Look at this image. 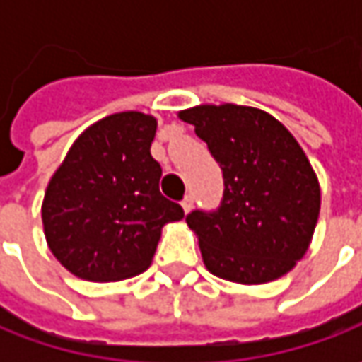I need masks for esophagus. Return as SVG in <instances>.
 <instances>
[{
  "label": "esophagus",
  "mask_w": 362,
  "mask_h": 362,
  "mask_svg": "<svg viewBox=\"0 0 362 362\" xmlns=\"http://www.w3.org/2000/svg\"><path fill=\"white\" fill-rule=\"evenodd\" d=\"M181 207H183L185 214H189L193 209V195H185V199L181 202Z\"/></svg>",
  "instance_id": "esophagus-1"
}]
</instances>
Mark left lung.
<instances>
[{
  "instance_id": "1",
  "label": "left lung",
  "mask_w": 362,
  "mask_h": 362,
  "mask_svg": "<svg viewBox=\"0 0 362 362\" xmlns=\"http://www.w3.org/2000/svg\"><path fill=\"white\" fill-rule=\"evenodd\" d=\"M223 173L216 211L185 219L203 264L217 278L266 284L306 254L320 211V185L298 141L272 115L238 105L181 110Z\"/></svg>"
}]
</instances>
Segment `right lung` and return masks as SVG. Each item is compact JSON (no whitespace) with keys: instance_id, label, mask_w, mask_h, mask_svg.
<instances>
[{"instance_id":"obj_1","label":"right lung","mask_w":362,"mask_h":362,"mask_svg":"<svg viewBox=\"0 0 362 362\" xmlns=\"http://www.w3.org/2000/svg\"><path fill=\"white\" fill-rule=\"evenodd\" d=\"M155 132L151 115H110L78 136L52 175L42 203L46 242L78 278L117 282L145 272L163 226L185 217L160 195Z\"/></svg>"}]
</instances>
